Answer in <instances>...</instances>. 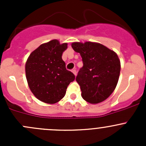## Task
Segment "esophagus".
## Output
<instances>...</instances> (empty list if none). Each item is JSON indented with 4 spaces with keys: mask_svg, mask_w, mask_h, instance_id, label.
<instances>
[{
    "mask_svg": "<svg viewBox=\"0 0 146 146\" xmlns=\"http://www.w3.org/2000/svg\"><path fill=\"white\" fill-rule=\"evenodd\" d=\"M72 72H73V74L76 76V75H77V71H76V69H73V70H72Z\"/></svg>",
    "mask_w": 146,
    "mask_h": 146,
    "instance_id": "esophagus-1",
    "label": "esophagus"
}]
</instances>
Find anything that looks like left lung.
I'll list each match as a JSON object with an SVG mask.
<instances>
[{
    "label": "left lung",
    "instance_id": "left-lung-1",
    "mask_svg": "<svg viewBox=\"0 0 146 146\" xmlns=\"http://www.w3.org/2000/svg\"><path fill=\"white\" fill-rule=\"evenodd\" d=\"M71 46L80 54L83 63L76 77L82 98L91 104L105 100L119 80L121 64L117 54L96 42H73Z\"/></svg>",
    "mask_w": 146,
    "mask_h": 146
}]
</instances>
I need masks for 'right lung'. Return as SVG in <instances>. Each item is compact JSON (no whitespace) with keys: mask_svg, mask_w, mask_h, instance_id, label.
Wrapping results in <instances>:
<instances>
[{"mask_svg":"<svg viewBox=\"0 0 146 146\" xmlns=\"http://www.w3.org/2000/svg\"><path fill=\"white\" fill-rule=\"evenodd\" d=\"M67 43L56 39L42 44L32 51L25 64L28 85L35 97L43 102L54 104L66 95L70 82L75 80L73 73L66 70L62 54Z\"/></svg>","mask_w":146,"mask_h":146,"instance_id":"right-lung-1","label":"right lung"}]
</instances>
